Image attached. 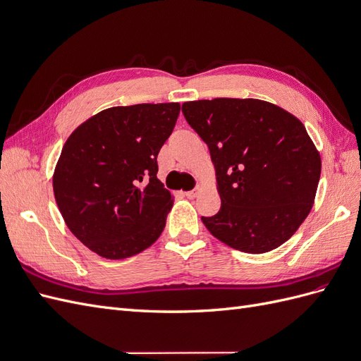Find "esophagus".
Returning a JSON list of instances; mask_svg holds the SVG:
<instances>
[{"label": "esophagus", "instance_id": "34e87169", "mask_svg": "<svg viewBox=\"0 0 361 361\" xmlns=\"http://www.w3.org/2000/svg\"><path fill=\"white\" fill-rule=\"evenodd\" d=\"M200 192H202V187H195L194 190H191V191H188V192H185V195H187L188 199H195Z\"/></svg>", "mask_w": 361, "mask_h": 361}]
</instances>
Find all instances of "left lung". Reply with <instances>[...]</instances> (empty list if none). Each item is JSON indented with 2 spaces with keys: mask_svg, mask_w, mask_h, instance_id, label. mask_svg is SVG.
<instances>
[{
  "mask_svg": "<svg viewBox=\"0 0 361 361\" xmlns=\"http://www.w3.org/2000/svg\"><path fill=\"white\" fill-rule=\"evenodd\" d=\"M209 147L221 207L202 216L226 245L260 255L285 244L314 203L321 155L301 120L260 99L215 97L182 105Z\"/></svg>",
  "mask_w": 361,
  "mask_h": 361,
  "instance_id": "8db88e82",
  "label": "left lung"
}]
</instances>
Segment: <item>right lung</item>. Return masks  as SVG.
Wrapping results in <instances>:
<instances>
[{
    "label": "right lung",
    "mask_w": 361,
    "mask_h": 361,
    "mask_svg": "<svg viewBox=\"0 0 361 361\" xmlns=\"http://www.w3.org/2000/svg\"><path fill=\"white\" fill-rule=\"evenodd\" d=\"M179 111L178 102L111 106L64 143L54 197L69 231L97 256H135L161 236L174 200L157 178V157Z\"/></svg>",
    "instance_id": "1"
}]
</instances>
